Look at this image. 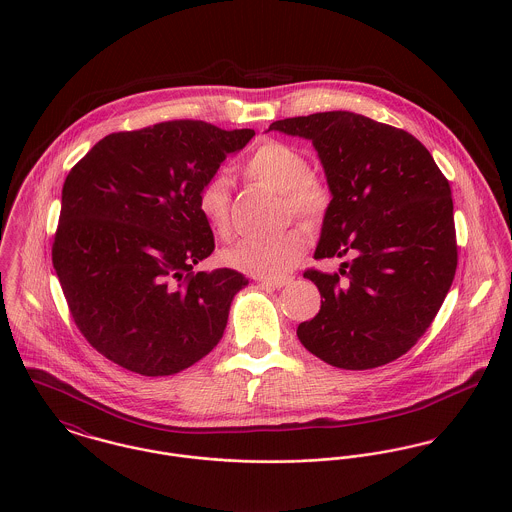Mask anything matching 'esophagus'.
Masks as SVG:
<instances>
[{
  "label": "esophagus",
  "mask_w": 512,
  "mask_h": 512,
  "mask_svg": "<svg viewBox=\"0 0 512 512\" xmlns=\"http://www.w3.org/2000/svg\"><path fill=\"white\" fill-rule=\"evenodd\" d=\"M256 282L260 284V286H268V288H284V286H288L290 282H292V278H276V280H270V278H256Z\"/></svg>",
  "instance_id": "obj_1"
}]
</instances>
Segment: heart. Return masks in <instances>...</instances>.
<instances>
[{"label": "heart", "mask_w": 512, "mask_h": 512, "mask_svg": "<svg viewBox=\"0 0 512 512\" xmlns=\"http://www.w3.org/2000/svg\"><path fill=\"white\" fill-rule=\"evenodd\" d=\"M246 179L280 193L284 215H292L305 224H317L329 211V183L315 171H309L307 157L286 142L268 140L256 147L242 163ZM230 193L222 175L209 179L199 195L197 209L207 226L220 236L230 234ZM305 234L299 228L286 230L272 238H242L224 248L220 260L244 274L258 278H284L305 254Z\"/></svg>", "instance_id": "1"}]
</instances>
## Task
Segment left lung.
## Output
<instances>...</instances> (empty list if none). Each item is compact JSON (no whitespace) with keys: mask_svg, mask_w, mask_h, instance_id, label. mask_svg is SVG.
Wrapping results in <instances>:
<instances>
[{"mask_svg":"<svg viewBox=\"0 0 512 512\" xmlns=\"http://www.w3.org/2000/svg\"><path fill=\"white\" fill-rule=\"evenodd\" d=\"M270 130L309 140L331 205L315 258H343L341 275L307 270L321 309L297 327L301 345L347 370L386 365L428 331L457 268L451 189L412 134L355 112L286 118Z\"/></svg>","mask_w":512,"mask_h":512,"instance_id":"8db88e82","label":"left lung"}]
</instances>
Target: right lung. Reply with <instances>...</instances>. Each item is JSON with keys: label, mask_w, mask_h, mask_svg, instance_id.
<instances>
[{"label": "right lung", "mask_w": 512, "mask_h": 512, "mask_svg": "<svg viewBox=\"0 0 512 512\" xmlns=\"http://www.w3.org/2000/svg\"><path fill=\"white\" fill-rule=\"evenodd\" d=\"M252 136L161 122L106 136L67 175L53 266L76 327L112 363L169 376L219 345L248 280L193 272L215 250L197 195Z\"/></svg>", "instance_id": "obj_1"}]
</instances>
